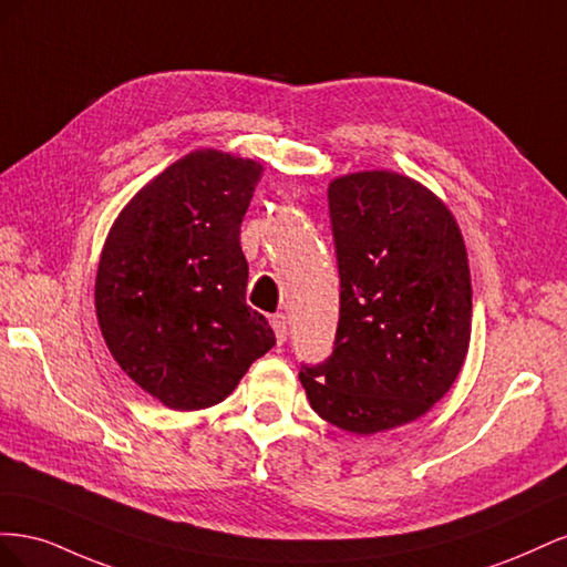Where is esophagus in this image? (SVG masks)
Returning a JSON list of instances; mask_svg holds the SVG:
<instances>
[{
    "mask_svg": "<svg viewBox=\"0 0 567 567\" xmlns=\"http://www.w3.org/2000/svg\"><path fill=\"white\" fill-rule=\"evenodd\" d=\"M269 321H271L274 333H277V342H279V346H284L286 336H288V321H286V317L284 315H274Z\"/></svg>",
    "mask_w": 567,
    "mask_h": 567,
    "instance_id": "esophagus-1",
    "label": "esophagus"
}]
</instances>
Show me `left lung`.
Segmentation results:
<instances>
[{
  "label": "left lung",
  "instance_id": "1",
  "mask_svg": "<svg viewBox=\"0 0 567 567\" xmlns=\"http://www.w3.org/2000/svg\"><path fill=\"white\" fill-rule=\"evenodd\" d=\"M329 213L340 319L331 357L302 367L300 381L340 431H392L440 402L466 359V244L431 188L388 169L333 179Z\"/></svg>",
  "mask_w": 567,
  "mask_h": 567
}]
</instances>
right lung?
I'll use <instances>...</instances> for the list:
<instances>
[{"label":"right lung","instance_id":"add662e5","mask_svg":"<svg viewBox=\"0 0 567 567\" xmlns=\"http://www.w3.org/2000/svg\"><path fill=\"white\" fill-rule=\"evenodd\" d=\"M260 177L250 158L188 153L125 205L101 250V336L120 369L169 409L221 402L277 342L246 305L241 221Z\"/></svg>","mask_w":567,"mask_h":567}]
</instances>
